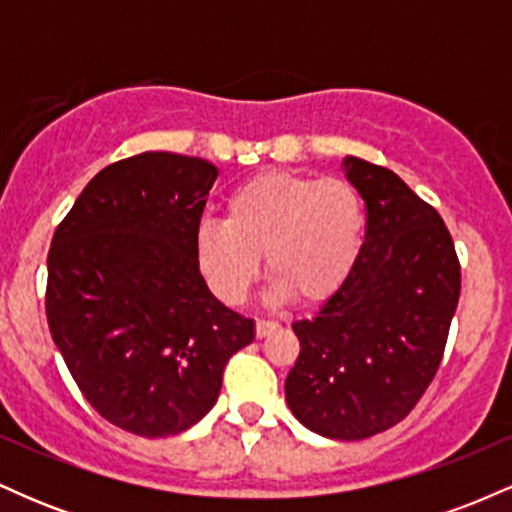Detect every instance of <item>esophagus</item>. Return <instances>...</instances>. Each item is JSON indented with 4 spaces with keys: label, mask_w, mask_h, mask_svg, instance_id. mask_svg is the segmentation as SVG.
I'll use <instances>...</instances> for the list:
<instances>
[{
    "label": "esophagus",
    "mask_w": 512,
    "mask_h": 512,
    "mask_svg": "<svg viewBox=\"0 0 512 512\" xmlns=\"http://www.w3.org/2000/svg\"><path fill=\"white\" fill-rule=\"evenodd\" d=\"M276 322H272V320H257V325H255V334H257V339H262V337H267L269 332H274L276 330Z\"/></svg>",
    "instance_id": "esophagus-1"
}]
</instances>
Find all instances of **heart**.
<instances>
[{
	"mask_svg": "<svg viewBox=\"0 0 512 512\" xmlns=\"http://www.w3.org/2000/svg\"><path fill=\"white\" fill-rule=\"evenodd\" d=\"M366 240V204L351 182L269 170L226 199V221L195 228L199 272L223 303L245 301L260 272H272L267 298L325 303L354 274Z\"/></svg>",
	"mask_w": 512,
	"mask_h": 512,
	"instance_id": "obj_1",
	"label": "heart"
}]
</instances>
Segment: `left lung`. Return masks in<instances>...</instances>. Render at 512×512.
I'll list each match as a JSON object with an SVG mask.
<instances>
[{"label":"left lung","mask_w":512,"mask_h":512,"mask_svg":"<svg viewBox=\"0 0 512 512\" xmlns=\"http://www.w3.org/2000/svg\"><path fill=\"white\" fill-rule=\"evenodd\" d=\"M342 168L366 202V240L342 289L293 322L301 354L286 404L320 436L363 440L399 424L431 385L460 301V262L438 211L399 175L356 156Z\"/></svg>","instance_id":"1"}]
</instances>
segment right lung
Masks as SVG:
<instances>
[{
    "label": "right lung",
    "instance_id": "add662e5",
    "mask_svg": "<svg viewBox=\"0 0 512 512\" xmlns=\"http://www.w3.org/2000/svg\"><path fill=\"white\" fill-rule=\"evenodd\" d=\"M204 158L146 151L103 168L48 252L50 334L93 409L144 438L209 414L228 358L255 339L199 272L195 228L214 185Z\"/></svg>",
    "mask_w": 512,
    "mask_h": 512
}]
</instances>
